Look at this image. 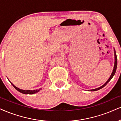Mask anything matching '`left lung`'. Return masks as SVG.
I'll use <instances>...</instances> for the list:
<instances>
[{
  "label": "left lung",
  "instance_id": "left-lung-1",
  "mask_svg": "<svg viewBox=\"0 0 121 121\" xmlns=\"http://www.w3.org/2000/svg\"><path fill=\"white\" fill-rule=\"evenodd\" d=\"M114 68H113V72L112 73L111 76H110L108 80V81H107L106 82H105L103 85L100 86V87H98L97 88V89H92V90H89V91H96V90H99V89H101L102 88H103V87H104L109 82L111 81V80L112 78H113V77L114 76V74H115L116 73V69H117V55H116V51H115V49H114Z\"/></svg>",
  "mask_w": 121,
  "mask_h": 121
}]
</instances>
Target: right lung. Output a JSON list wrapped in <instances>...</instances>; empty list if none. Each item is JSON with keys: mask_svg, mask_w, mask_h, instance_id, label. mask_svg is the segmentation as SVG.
Segmentation results:
<instances>
[{"mask_svg": "<svg viewBox=\"0 0 121 121\" xmlns=\"http://www.w3.org/2000/svg\"><path fill=\"white\" fill-rule=\"evenodd\" d=\"M10 83H11L12 85L13 86V87H14L15 89H16L17 91H18L19 92H21L22 94H35L36 93V92H38L40 90H41V89H39V90H22V89H19V88H18L16 87V86H15L11 82L9 81Z\"/></svg>", "mask_w": 121, "mask_h": 121, "instance_id": "obj_1", "label": "right lung"}]
</instances>
